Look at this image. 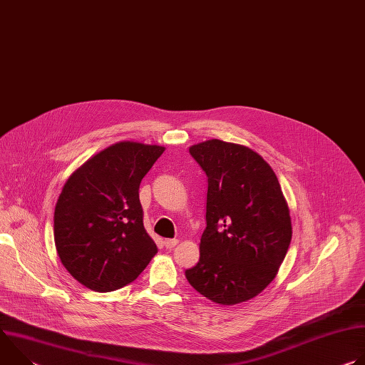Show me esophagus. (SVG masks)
<instances>
[{
  "label": "esophagus",
  "mask_w": 365,
  "mask_h": 365,
  "mask_svg": "<svg viewBox=\"0 0 365 365\" xmlns=\"http://www.w3.org/2000/svg\"><path fill=\"white\" fill-rule=\"evenodd\" d=\"M178 242H179V240H176V238H173V240H165V247H166V248H173V247L178 245Z\"/></svg>",
  "instance_id": "1"
}]
</instances>
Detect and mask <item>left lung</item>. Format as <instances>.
I'll return each mask as SVG.
<instances>
[{
	"label": "left lung",
	"mask_w": 365,
	"mask_h": 365,
	"mask_svg": "<svg viewBox=\"0 0 365 365\" xmlns=\"http://www.w3.org/2000/svg\"><path fill=\"white\" fill-rule=\"evenodd\" d=\"M207 178L200 257L185 272L190 286L218 304H238L276 277L292 240L287 200L272 166L252 148L206 140L189 147Z\"/></svg>",
	"instance_id": "1"
}]
</instances>
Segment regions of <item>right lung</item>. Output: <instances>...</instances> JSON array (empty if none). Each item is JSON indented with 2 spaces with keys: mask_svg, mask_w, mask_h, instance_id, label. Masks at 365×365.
<instances>
[{
  "mask_svg": "<svg viewBox=\"0 0 365 365\" xmlns=\"http://www.w3.org/2000/svg\"><path fill=\"white\" fill-rule=\"evenodd\" d=\"M165 150L120 141L93 154L65 182L55 207V245L65 269L85 287L121 289L158 252L143 224L138 189Z\"/></svg>",
  "mask_w": 365,
  "mask_h": 365,
  "instance_id": "add662e5",
  "label": "right lung"
}]
</instances>
